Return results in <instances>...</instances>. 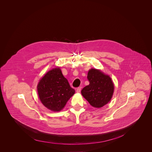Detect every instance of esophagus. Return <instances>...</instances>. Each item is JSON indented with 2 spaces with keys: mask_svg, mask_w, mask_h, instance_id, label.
Listing matches in <instances>:
<instances>
[{
  "mask_svg": "<svg viewBox=\"0 0 152 152\" xmlns=\"http://www.w3.org/2000/svg\"><path fill=\"white\" fill-rule=\"evenodd\" d=\"M81 90V87H78L76 88V92L77 93H80Z\"/></svg>",
  "mask_w": 152,
  "mask_h": 152,
  "instance_id": "34e87169",
  "label": "esophagus"
}]
</instances>
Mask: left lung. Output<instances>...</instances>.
I'll return each mask as SVG.
<instances>
[{"label":"left lung","mask_w":152,"mask_h":152,"mask_svg":"<svg viewBox=\"0 0 152 152\" xmlns=\"http://www.w3.org/2000/svg\"><path fill=\"white\" fill-rule=\"evenodd\" d=\"M87 78L90 84L82 90V95L92 106L103 107L111 100L114 93V85L111 78L95 69L88 71Z\"/></svg>","instance_id":"8db88e82"}]
</instances>
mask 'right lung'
Instances as JSON below:
<instances>
[{
	"mask_svg": "<svg viewBox=\"0 0 152 152\" xmlns=\"http://www.w3.org/2000/svg\"><path fill=\"white\" fill-rule=\"evenodd\" d=\"M37 91L42 104L54 112L61 111L75 93L59 67L49 71L39 80Z\"/></svg>",
	"mask_w": 152,
	"mask_h": 152,
	"instance_id": "right-lung-1",
	"label": "right lung"
}]
</instances>
